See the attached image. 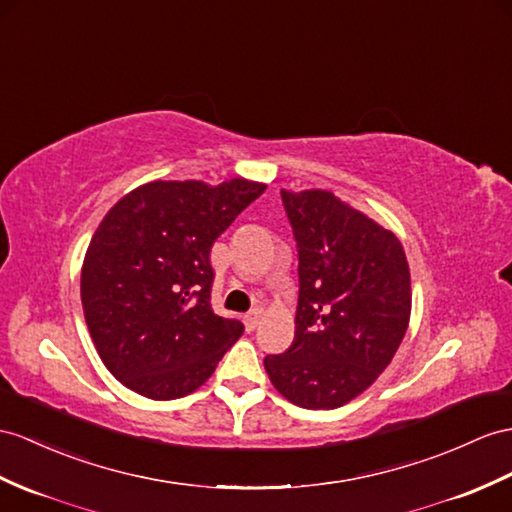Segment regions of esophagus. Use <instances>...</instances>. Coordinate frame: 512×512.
<instances>
[{
  "mask_svg": "<svg viewBox=\"0 0 512 512\" xmlns=\"http://www.w3.org/2000/svg\"><path fill=\"white\" fill-rule=\"evenodd\" d=\"M260 317H263V313H260V308H254V310H249V313L243 317V323H245V330L247 332H254L256 330V326H258V321H260Z\"/></svg>",
  "mask_w": 512,
  "mask_h": 512,
  "instance_id": "esophagus-1",
  "label": "esophagus"
}]
</instances>
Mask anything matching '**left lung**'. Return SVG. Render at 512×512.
I'll list each match as a JSON object with an SVG mask.
<instances>
[{
    "mask_svg": "<svg viewBox=\"0 0 512 512\" xmlns=\"http://www.w3.org/2000/svg\"><path fill=\"white\" fill-rule=\"evenodd\" d=\"M297 243L295 339L265 369L286 400L339 408L391 363L410 319L402 243L330 191H280Z\"/></svg>",
    "mask_w": 512,
    "mask_h": 512,
    "instance_id": "8db88e82",
    "label": "left lung"
}]
</instances>
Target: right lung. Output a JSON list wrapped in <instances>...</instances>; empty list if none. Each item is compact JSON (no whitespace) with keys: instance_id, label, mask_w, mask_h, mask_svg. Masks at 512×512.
<instances>
[{"instance_id":"right-lung-1","label":"right lung","mask_w":512,"mask_h":512,"mask_svg":"<svg viewBox=\"0 0 512 512\" xmlns=\"http://www.w3.org/2000/svg\"><path fill=\"white\" fill-rule=\"evenodd\" d=\"M265 189L243 178L156 180L108 210L86 249L80 293L97 354L123 386L176 400L213 376L243 323L210 306V247Z\"/></svg>"}]
</instances>
